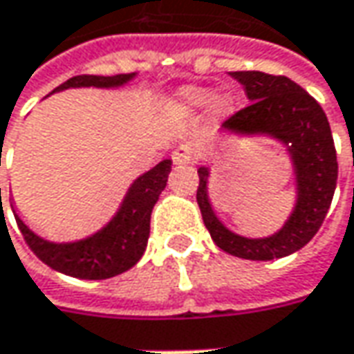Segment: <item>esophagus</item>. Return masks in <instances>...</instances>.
<instances>
[{
	"instance_id": "34e87169",
	"label": "esophagus",
	"mask_w": 354,
	"mask_h": 354,
	"mask_svg": "<svg viewBox=\"0 0 354 354\" xmlns=\"http://www.w3.org/2000/svg\"><path fill=\"white\" fill-rule=\"evenodd\" d=\"M195 159H197V151H195V147L191 143H181L173 151L175 165H189V163H195Z\"/></svg>"
}]
</instances>
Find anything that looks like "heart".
<instances>
[{
	"label": "heart",
	"instance_id": "b5f03b06",
	"mask_svg": "<svg viewBox=\"0 0 354 354\" xmlns=\"http://www.w3.org/2000/svg\"><path fill=\"white\" fill-rule=\"evenodd\" d=\"M177 96H179L181 106H183V108H189V110H198V108L207 106L209 100H211V94H209L207 90L193 88V86H187V88L179 90ZM214 108H216L221 114H225V112H228V110L232 108V100H230L228 96H221V98H216Z\"/></svg>",
	"mask_w": 354,
	"mask_h": 354
}]
</instances>
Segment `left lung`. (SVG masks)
I'll use <instances>...</instances> for the list:
<instances>
[{"instance_id":"left-lung-1","label":"left lung","mask_w":354,"mask_h":354,"mask_svg":"<svg viewBox=\"0 0 354 354\" xmlns=\"http://www.w3.org/2000/svg\"><path fill=\"white\" fill-rule=\"evenodd\" d=\"M246 90L250 106L223 124L232 138H270L290 157L295 203L286 223L270 236L250 238L230 230L209 197L211 167H198L197 203L203 223L221 250L244 260H274L304 248L317 234L337 187V153L327 116L315 98L288 76L260 71L230 73Z\"/></svg>"}]
</instances>
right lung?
Wrapping results in <instances>:
<instances>
[{"label": "right lung", "instance_id": "1", "mask_svg": "<svg viewBox=\"0 0 354 354\" xmlns=\"http://www.w3.org/2000/svg\"><path fill=\"white\" fill-rule=\"evenodd\" d=\"M136 76L138 73L114 76H73L66 82H62L61 86H57L50 94L68 88H122L129 84ZM171 163H173L171 159H163L156 167H151L149 171L142 173L138 179H133V183L129 185L114 216L100 230L80 240L53 242V240L39 236L23 223V218L15 211V205H11V209H13L15 221L25 242L37 254V258L43 260L48 268L80 279L114 278L118 274L129 270L131 266L138 264L145 252L147 238H149L151 211L161 191L167 187Z\"/></svg>", "mask_w": 354, "mask_h": 354}]
</instances>
